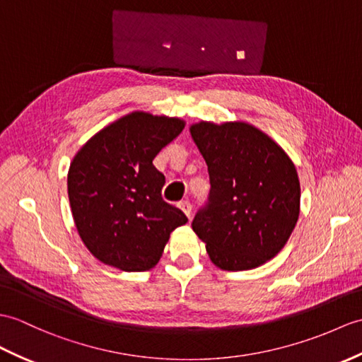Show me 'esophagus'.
I'll use <instances>...</instances> for the list:
<instances>
[{"instance_id":"obj_1","label":"esophagus","mask_w":362,"mask_h":362,"mask_svg":"<svg viewBox=\"0 0 362 362\" xmlns=\"http://www.w3.org/2000/svg\"><path fill=\"white\" fill-rule=\"evenodd\" d=\"M179 206H180L182 211H183L185 214H187L188 219H191V214H192V205L189 204V202H188V200H182L180 204H179Z\"/></svg>"}]
</instances>
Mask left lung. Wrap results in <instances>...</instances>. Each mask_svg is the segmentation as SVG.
Segmentation results:
<instances>
[{
	"label": "left lung",
	"mask_w": 362,
	"mask_h": 362,
	"mask_svg": "<svg viewBox=\"0 0 362 362\" xmlns=\"http://www.w3.org/2000/svg\"><path fill=\"white\" fill-rule=\"evenodd\" d=\"M192 140L209 174V196L192 219L211 262L251 270L287 243L299 217L296 168L284 149L243 122L192 124Z\"/></svg>",
	"instance_id": "obj_1"
}]
</instances>
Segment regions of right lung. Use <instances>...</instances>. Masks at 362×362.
<instances>
[{
    "mask_svg": "<svg viewBox=\"0 0 362 362\" xmlns=\"http://www.w3.org/2000/svg\"><path fill=\"white\" fill-rule=\"evenodd\" d=\"M185 122L132 112L86 141L69 166L67 194L75 226L100 262L146 272L160 260L170 234L188 222L162 197L165 175L154 157Z\"/></svg>",
    "mask_w": 362,
    "mask_h": 362,
    "instance_id": "add662e5",
    "label": "right lung"
}]
</instances>
